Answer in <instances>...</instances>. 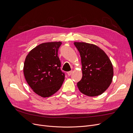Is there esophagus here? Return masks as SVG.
I'll list each match as a JSON object with an SVG mask.
<instances>
[{
  "label": "esophagus",
  "instance_id": "34e87169",
  "mask_svg": "<svg viewBox=\"0 0 133 133\" xmlns=\"http://www.w3.org/2000/svg\"><path fill=\"white\" fill-rule=\"evenodd\" d=\"M72 72H73V71H69V72H67V74H68V76H70V75L72 74Z\"/></svg>",
  "mask_w": 133,
  "mask_h": 133
}]
</instances>
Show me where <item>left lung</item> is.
<instances>
[{
  "label": "left lung",
  "instance_id": "left-lung-1",
  "mask_svg": "<svg viewBox=\"0 0 133 133\" xmlns=\"http://www.w3.org/2000/svg\"><path fill=\"white\" fill-rule=\"evenodd\" d=\"M80 53L82 76L77 83L80 91L89 96L101 95L109 87L113 78V67L108 55L97 46L74 42Z\"/></svg>",
  "mask_w": 133,
  "mask_h": 133
}]
</instances>
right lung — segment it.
Returning <instances> with one entry per match:
<instances>
[{"label":"right lung","mask_w":133,"mask_h":133,"mask_svg":"<svg viewBox=\"0 0 133 133\" xmlns=\"http://www.w3.org/2000/svg\"><path fill=\"white\" fill-rule=\"evenodd\" d=\"M61 41L42 43L26 56L24 74L28 85L38 95L46 97L57 92L65 80L58 56Z\"/></svg>","instance_id":"1"}]
</instances>
